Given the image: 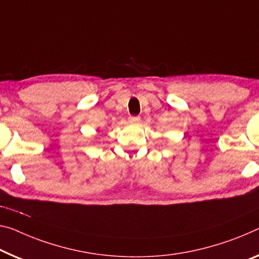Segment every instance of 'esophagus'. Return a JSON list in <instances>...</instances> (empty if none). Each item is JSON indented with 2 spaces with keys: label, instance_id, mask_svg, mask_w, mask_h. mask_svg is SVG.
Masks as SVG:
<instances>
[{
  "label": "esophagus",
  "instance_id": "1",
  "mask_svg": "<svg viewBox=\"0 0 259 259\" xmlns=\"http://www.w3.org/2000/svg\"><path fill=\"white\" fill-rule=\"evenodd\" d=\"M130 122H132V124H138L139 121H140V117H131L128 119Z\"/></svg>",
  "mask_w": 259,
  "mask_h": 259
}]
</instances>
